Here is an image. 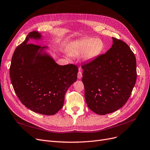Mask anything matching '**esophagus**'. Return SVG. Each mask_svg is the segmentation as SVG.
Segmentation results:
<instances>
[{"instance_id":"1","label":"esophagus","mask_w":150,"mask_h":150,"mask_svg":"<svg viewBox=\"0 0 150 150\" xmlns=\"http://www.w3.org/2000/svg\"><path fill=\"white\" fill-rule=\"evenodd\" d=\"M77 76H78V79H81L82 78V72L80 70L78 72V74H77Z\"/></svg>"}]
</instances>
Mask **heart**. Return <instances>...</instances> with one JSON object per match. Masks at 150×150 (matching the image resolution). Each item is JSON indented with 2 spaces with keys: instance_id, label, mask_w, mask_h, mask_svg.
Returning a JSON list of instances; mask_svg holds the SVG:
<instances>
[{
  "instance_id": "obj_1",
  "label": "heart",
  "mask_w": 150,
  "mask_h": 150,
  "mask_svg": "<svg viewBox=\"0 0 150 150\" xmlns=\"http://www.w3.org/2000/svg\"><path fill=\"white\" fill-rule=\"evenodd\" d=\"M104 47L103 41L95 38H86L74 43L69 48V55L78 57L83 54L84 60L95 59L100 54Z\"/></svg>"
}]
</instances>
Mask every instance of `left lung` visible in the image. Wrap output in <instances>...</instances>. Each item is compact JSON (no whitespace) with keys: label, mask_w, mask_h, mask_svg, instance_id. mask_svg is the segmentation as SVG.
I'll return each instance as SVG.
<instances>
[{"label":"left lung","mask_w":150,"mask_h":150,"mask_svg":"<svg viewBox=\"0 0 150 150\" xmlns=\"http://www.w3.org/2000/svg\"><path fill=\"white\" fill-rule=\"evenodd\" d=\"M112 47L81 65L86 103L99 115L121 108L130 96L137 80L134 52L120 40L112 38Z\"/></svg>","instance_id":"left-lung-1"}]
</instances>
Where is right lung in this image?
Here are the masks:
<instances>
[{
  "instance_id": "1",
  "label": "right lung",
  "mask_w": 150,
  "mask_h": 150,
  "mask_svg": "<svg viewBox=\"0 0 150 150\" xmlns=\"http://www.w3.org/2000/svg\"><path fill=\"white\" fill-rule=\"evenodd\" d=\"M41 35L31 31L16 48L11 61L10 76L21 103L43 115H54L63 107L65 94L77 79L78 67L59 65L43 49L46 46L29 44Z\"/></svg>"
}]
</instances>
